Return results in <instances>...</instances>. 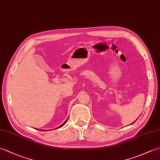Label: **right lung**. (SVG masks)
I'll return each mask as SVG.
<instances>
[{
	"mask_svg": "<svg viewBox=\"0 0 160 160\" xmlns=\"http://www.w3.org/2000/svg\"><path fill=\"white\" fill-rule=\"evenodd\" d=\"M66 122H67V120H66L65 122H64V123H63V124H62V125H60V127H59L58 128H60V127H62V126H63V125H64V124H65V123H66Z\"/></svg>",
	"mask_w": 160,
	"mask_h": 160,
	"instance_id": "obj_1",
	"label": "right lung"
}]
</instances>
